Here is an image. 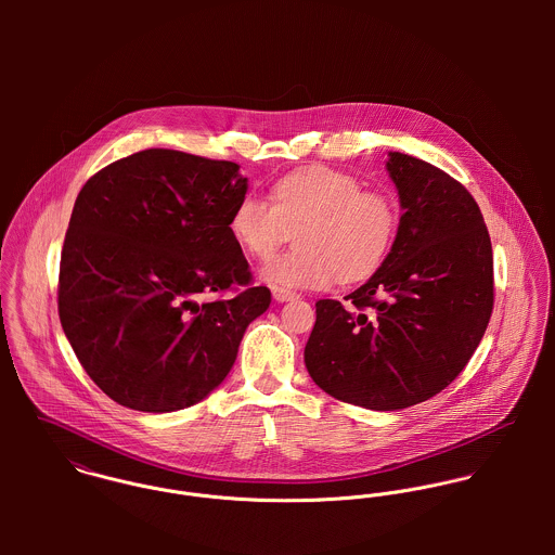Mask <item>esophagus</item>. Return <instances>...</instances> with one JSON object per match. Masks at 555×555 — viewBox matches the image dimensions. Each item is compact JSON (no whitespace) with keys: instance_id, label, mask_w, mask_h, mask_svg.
I'll return each instance as SVG.
<instances>
[{"instance_id":"esophagus-1","label":"esophagus","mask_w":555,"mask_h":555,"mask_svg":"<svg viewBox=\"0 0 555 555\" xmlns=\"http://www.w3.org/2000/svg\"><path fill=\"white\" fill-rule=\"evenodd\" d=\"M299 295L297 293H293V291H284V288H273V299L278 301V304H284V301H293V299H297Z\"/></svg>"}]
</instances>
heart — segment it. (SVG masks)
<instances>
[{
  "instance_id": "heart-1",
  "label": "heart",
  "mask_w": 555,
  "mask_h": 555,
  "mask_svg": "<svg viewBox=\"0 0 555 555\" xmlns=\"http://www.w3.org/2000/svg\"><path fill=\"white\" fill-rule=\"evenodd\" d=\"M393 198L363 190L350 172L312 166L271 185V205L254 194L238 198L229 229L243 251L267 260L291 233L297 249L269 260L260 278L273 288L320 291L337 275L354 282L374 273L397 233Z\"/></svg>"
}]
</instances>
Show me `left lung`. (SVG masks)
Segmentation results:
<instances>
[{
  "instance_id": "8db88e82",
  "label": "left lung",
  "mask_w": 555,
  "mask_h": 555,
  "mask_svg": "<svg viewBox=\"0 0 555 555\" xmlns=\"http://www.w3.org/2000/svg\"><path fill=\"white\" fill-rule=\"evenodd\" d=\"M403 209L391 251L346 304L320 299L306 367L335 399L401 410L447 389L493 310L491 241L473 194L444 170L391 152Z\"/></svg>"
}]
</instances>
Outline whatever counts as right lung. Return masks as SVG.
Listing matches in <instances>:
<instances>
[{"label":"right lung","instance_id":"right-lung-1","mask_svg":"<svg viewBox=\"0 0 555 555\" xmlns=\"http://www.w3.org/2000/svg\"><path fill=\"white\" fill-rule=\"evenodd\" d=\"M245 192L235 162L175 150L117 159L82 185L62 249L60 320L113 401L175 412L229 376L247 324L271 304L229 229Z\"/></svg>","mask_w":555,"mask_h":555}]
</instances>
